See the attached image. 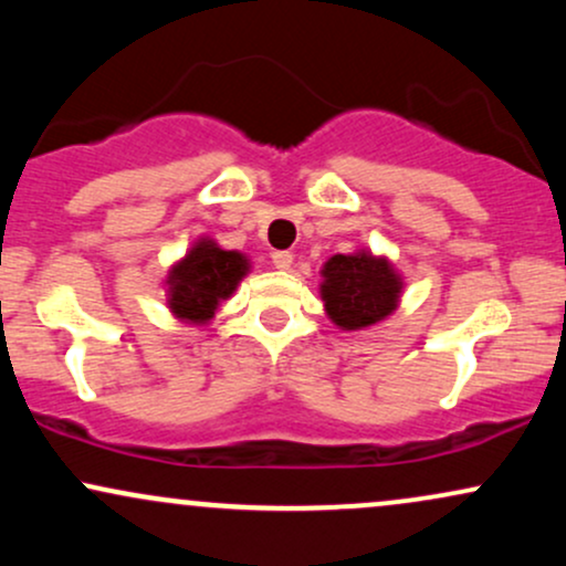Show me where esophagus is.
<instances>
[{
	"instance_id": "esophagus-1",
	"label": "esophagus",
	"mask_w": 566,
	"mask_h": 566,
	"mask_svg": "<svg viewBox=\"0 0 566 566\" xmlns=\"http://www.w3.org/2000/svg\"><path fill=\"white\" fill-rule=\"evenodd\" d=\"M271 263L276 265V269H290L292 265V252L290 250H276V252H271Z\"/></svg>"
}]
</instances>
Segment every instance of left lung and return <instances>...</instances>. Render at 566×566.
<instances>
[{
  "label": "left lung",
  "instance_id": "left-lung-1",
  "mask_svg": "<svg viewBox=\"0 0 566 566\" xmlns=\"http://www.w3.org/2000/svg\"><path fill=\"white\" fill-rule=\"evenodd\" d=\"M322 301L340 329H365L396 311L401 279L386 258L369 252L335 255L322 269Z\"/></svg>",
  "mask_w": 566,
  "mask_h": 566
}]
</instances>
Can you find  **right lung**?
Wrapping results in <instances>:
<instances>
[{"instance_id":"add662e5","label":"right lung","mask_w":566,"mask_h":566,"mask_svg":"<svg viewBox=\"0 0 566 566\" xmlns=\"http://www.w3.org/2000/svg\"><path fill=\"white\" fill-rule=\"evenodd\" d=\"M247 271L250 263L242 252L220 250L212 239H199L167 276L170 311L178 319L207 324L216 316L220 301L231 297Z\"/></svg>"}]
</instances>
